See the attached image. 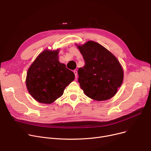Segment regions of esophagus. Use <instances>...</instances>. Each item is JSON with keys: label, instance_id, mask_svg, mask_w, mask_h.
I'll use <instances>...</instances> for the list:
<instances>
[{"label": "esophagus", "instance_id": "obj_1", "mask_svg": "<svg viewBox=\"0 0 151 151\" xmlns=\"http://www.w3.org/2000/svg\"><path fill=\"white\" fill-rule=\"evenodd\" d=\"M73 72H74V73H75V78H77V77H78V72H77V71H76V70H74V71H73Z\"/></svg>", "mask_w": 151, "mask_h": 151}]
</instances>
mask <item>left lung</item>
Segmentation results:
<instances>
[{"mask_svg":"<svg viewBox=\"0 0 151 151\" xmlns=\"http://www.w3.org/2000/svg\"><path fill=\"white\" fill-rule=\"evenodd\" d=\"M77 47L85 61L84 66L78 70V83L84 93L97 101L114 97L124 79L123 69L117 59L93 41Z\"/></svg>","mask_w":151,"mask_h":151,"instance_id":"left-lung-1","label":"left lung"}]
</instances>
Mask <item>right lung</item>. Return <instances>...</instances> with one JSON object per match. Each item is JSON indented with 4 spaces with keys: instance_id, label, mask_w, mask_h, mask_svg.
Listing matches in <instances>:
<instances>
[{
    "instance_id": "1",
    "label": "right lung",
    "mask_w": 151,
    "mask_h": 151,
    "mask_svg": "<svg viewBox=\"0 0 151 151\" xmlns=\"http://www.w3.org/2000/svg\"><path fill=\"white\" fill-rule=\"evenodd\" d=\"M59 50H46L40 54L27 70L26 84L35 100L50 104L62 96L75 79L72 71L59 61Z\"/></svg>"
}]
</instances>
